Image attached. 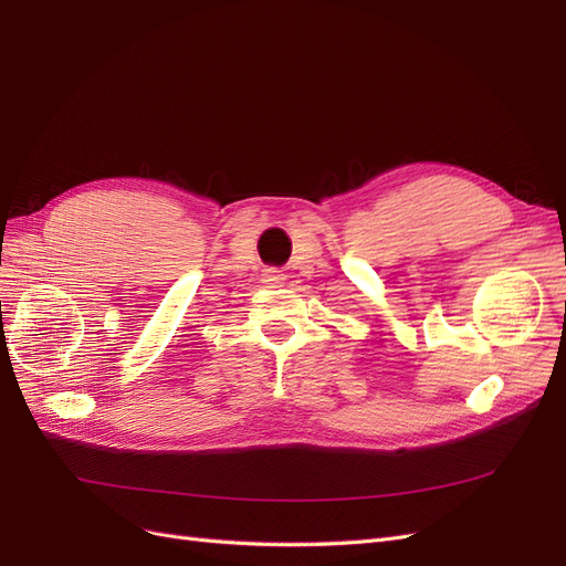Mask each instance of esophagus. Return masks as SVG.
I'll use <instances>...</instances> for the list:
<instances>
[{"label": "esophagus", "instance_id": "34e87169", "mask_svg": "<svg viewBox=\"0 0 566 566\" xmlns=\"http://www.w3.org/2000/svg\"><path fill=\"white\" fill-rule=\"evenodd\" d=\"M285 281V276H283V271H279V269H264V273H262V283H266V285H281Z\"/></svg>", "mask_w": 566, "mask_h": 566}]
</instances>
